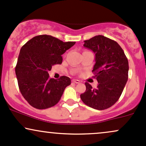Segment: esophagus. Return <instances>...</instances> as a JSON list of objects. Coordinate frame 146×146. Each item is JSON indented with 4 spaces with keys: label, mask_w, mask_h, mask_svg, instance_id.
Wrapping results in <instances>:
<instances>
[{
    "label": "esophagus",
    "mask_w": 146,
    "mask_h": 146,
    "mask_svg": "<svg viewBox=\"0 0 146 146\" xmlns=\"http://www.w3.org/2000/svg\"><path fill=\"white\" fill-rule=\"evenodd\" d=\"M72 82H73V83H81V81H80L79 80H78V79H73Z\"/></svg>",
    "instance_id": "obj_1"
}]
</instances>
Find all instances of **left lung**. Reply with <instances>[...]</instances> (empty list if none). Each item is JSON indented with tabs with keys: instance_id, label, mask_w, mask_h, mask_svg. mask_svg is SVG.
<instances>
[{
	"instance_id": "1",
	"label": "left lung",
	"mask_w": 146,
	"mask_h": 146,
	"mask_svg": "<svg viewBox=\"0 0 146 146\" xmlns=\"http://www.w3.org/2000/svg\"><path fill=\"white\" fill-rule=\"evenodd\" d=\"M83 46L95 54L92 72L97 80L96 89L86 83L81 94L85 104L96 110L109 108L119 100L128 78V60L117 42L102 35L85 40Z\"/></svg>"
}]
</instances>
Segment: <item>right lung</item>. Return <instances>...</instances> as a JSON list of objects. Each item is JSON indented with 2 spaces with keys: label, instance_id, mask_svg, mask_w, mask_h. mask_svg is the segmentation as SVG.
<instances>
[{
  "label": "right lung",
  "instance_id": "right-lung-1",
  "mask_svg": "<svg viewBox=\"0 0 146 146\" xmlns=\"http://www.w3.org/2000/svg\"><path fill=\"white\" fill-rule=\"evenodd\" d=\"M75 43L45 34L32 38L21 47L16 75L21 94L32 107L47 109L60 101L71 80L65 76L50 78L48 72L54 65L61 64V55Z\"/></svg>",
  "mask_w": 146,
  "mask_h": 146
}]
</instances>
